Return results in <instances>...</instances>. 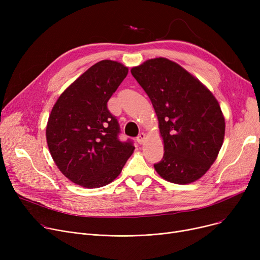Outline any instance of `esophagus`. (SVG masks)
<instances>
[{"instance_id": "esophagus-1", "label": "esophagus", "mask_w": 260, "mask_h": 260, "mask_svg": "<svg viewBox=\"0 0 260 260\" xmlns=\"http://www.w3.org/2000/svg\"><path fill=\"white\" fill-rule=\"evenodd\" d=\"M145 138H146V135H145L144 133H140V134L138 135V137H137V141H138V143H139V144H142V143L144 142Z\"/></svg>"}]
</instances>
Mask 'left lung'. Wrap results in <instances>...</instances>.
Instances as JSON below:
<instances>
[{"label": "left lung", "instance_id": "8db88e82", "mask_svg": "<svg viewBox=\"0 0 260 260\" xmlns=\"http://www.w3.org/2000/svg\"><path fill=\"white\" fill-rule=\"evenodd\" d=\"M131 73L158 117L165 154L154 165L156 172L172 183L198 180L223 143L225 122L219 103L198 79L169 59L147 60Z\"/></svg>", "mask_w": 260, "mask_h": 260}]
</instances>
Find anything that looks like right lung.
Here are the masks:
<instances>
[{"label":"right lung","mask_w":260,"mask_h":260,"mask_svg":"<svg viewBox=\"0 0 260 260\" xmlns=\"http://www.w3.org/2000/svg\"><path fill=\"white\" fill-rule=\"evenodd\" d=\"M128 68L103 60L68 86L53 105L46 126L50 155L72 182L101 187L121 173L135 146L122 142L118 120L107 102L125 79Z\"/></svg>","instance_id":"1"}]
</instances>
